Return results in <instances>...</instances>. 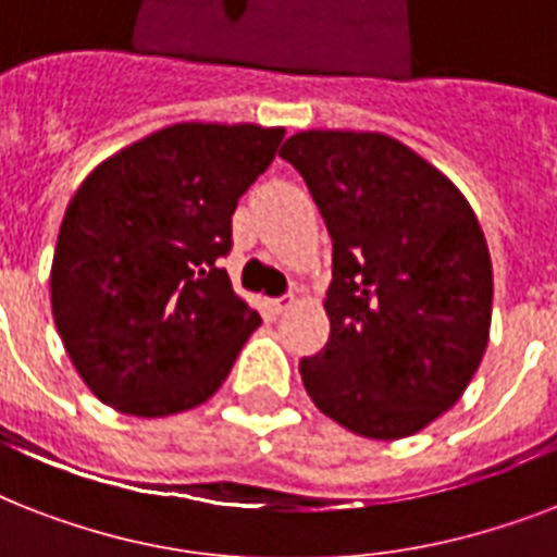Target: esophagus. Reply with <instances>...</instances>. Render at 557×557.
Masks as SVG:
<instances>
[{
    "label": "esophagus",
    "instance_id": "obj_1",
    "mask_svg": "<svg viewBox=\"0 0 557 557\" xmlns=\"http://www.w3.org/2000/svg\"><path fill=\"white\" fill-rule=\"evenodd\" d=\"M292 300H295V297H274V300H269V312L271 314H283L288 306H292Z\"/></svg>",
    "mask_w": 557,
    "mask_h": 557
}]
</instances>
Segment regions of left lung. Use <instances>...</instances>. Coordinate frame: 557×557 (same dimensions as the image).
<instances>
[{
	"label": "left lung",
	"mask_w": 557,
	"mask_h": 557,
	"mask_svg": "<svg viewBox=\"0 0 557 557\" xmlns=\"http://www.w3.org/2000/svg\"><path fill=\"white\" fill-rule=\"evenodd\" d=\"M280 156L332 236L330 341L300 361L314 407L405 440L459 401L492 330V257L459 187L384 133L306 129Z\"/></svg>",
	"instance_id": "1"
}]
</instances>
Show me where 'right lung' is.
Wrapping results in <instances>:
<instances>
[{
	"label": "right lung",
	"mask_w": 557,
	"mask_h": 557,
	"mask_svg": "<svg viewBox=\"0 0 557 557\" xmlns=\"http://www.w3.org/2000/svg\"><path fill=\"white\" fill-rule=\"evenodd\" d=\"M283 126H164L100 161L65 208L51 262V314L86 387L126 416L208 401L257 309L216 260L236 201L274 161Z\"/></svg>",
	"instance_id": "add662e5"
}]
</instances>
